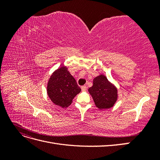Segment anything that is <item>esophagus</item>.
<instances>
[{"mask_svg":"<svg viewBox=\"0 0 160 160\" xmlns=\"http://www.w3.org/2000/svg\"><path fill=\"white\" fill-rule=\"evenodd\" d=\"M87 89H88V87H87V86L84 85V86H82V87H81V90H82V91H86Z\"/></svg>","mask_w":160,"mask_h":160,"instance_id":"1","label":"esophagus"}]
</instances>
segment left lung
Here are the masks:
<instances>
[{"mask_svg": "<svg viewBox=\"0 0 160 160\" xmlns=\"http://www.w3.org/2000/svg\"><path fill=\"white\" fill-rule=\"evenodd\" d=\"M88 90L95 105L100 109L113 107L118 99L117 89L103 75L95 77L93 86Z\"/></svg>", "mask_w": 160, "mask_h": 160, "instance_id": "8db88e82", "label": "left lung"}]
</instances>
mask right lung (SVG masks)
<instances>
[{"label":"right lung","instance_id":"add662e5","mask_svg":"<svg viewBox=\"0 0 160 160\" xmlns=\"http://www.w3.org/2000/svg\"><path fill=\"white\" fill-rule=\"evenodd\" d=\"M80 91L81 88L66 67H61L53 72L48 82V95L53 103L61 108L70 105Z\"/></svg>","mask_w":160,"mask_h":160}]
</instances>
